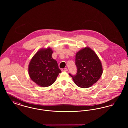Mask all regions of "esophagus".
Returning a JSON list of instances; mask_svg holds the SVG:
<instances>
[{
	"label": "esophagus",
	"mask_w": 128,
	"mask_h": 128,
	"mask_svg": "<svg viewBox=\"0 0 128 128\" xmlns=\"http://www.w3.org/2000/svg\"><path fill=\"white\" fill-rule=\"evenodd\" d=\"M68 70V68H62L61 69V71L62 72H67Z\"/></svg>",
	"instance_id": "1"
}]
</instances>
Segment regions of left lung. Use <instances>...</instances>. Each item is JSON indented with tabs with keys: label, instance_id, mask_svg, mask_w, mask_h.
<instances>
[{
	"label": "left lung",
	"instance_id": "8db88e82",
	"mask_svg": "<svg viewBox=\"0 0 128 128\" xmlns=\"http://www.w3.org/2000/svg\"><path fill=\"white\" fill-rule=\"evenodd\" d=\"M75 65L77 68L76 75H69L75 84L80 88L91 87L98 82L103 73L102 63L98 55L88 47L76 53Z\"/></svg>",
	"mask_w": 128,
	"mask_h": 128
}]
</instances>
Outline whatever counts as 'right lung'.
Masks as SVG:
<instances>
[{"label":"right lung","instance_id":"add662e5","mask_svg":"<svg viewBox=\"0 0 128 128\" xmlns=\"http://www.w3.org/2000/svg\"><path fill=\"white\" fill-rule=\"evenodd\" d=\"M53 50L48 48L38 51L30 62L28 72L31 80L41 87L52 85L61 72L56 61L52 57Z\"/></svg>","mask_w":128,"mask_h":128}]
</instances>
